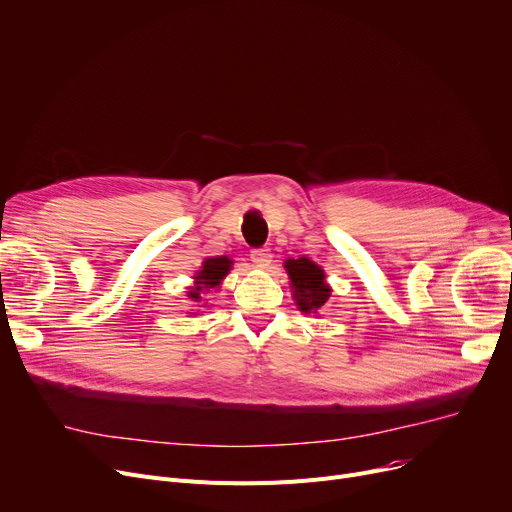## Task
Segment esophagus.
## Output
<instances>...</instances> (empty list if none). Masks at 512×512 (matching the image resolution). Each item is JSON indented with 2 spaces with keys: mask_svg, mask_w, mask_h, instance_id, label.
<instances>
[{
  "mask_svg": "<svg viewBox=\"0 0 512 512\" xmlns=\"http://www.w3.org/2000/svg\"><path fill=\"white\" fill-rule=\"evenodd\" d=\"M251 261L257 265V267H267L272 263V251L267 247H259V249H253L251 251Z\"/></svg>",
  "mask_w": 512,
  "mask_h": 512,
  "instance_id": "obj_1",
  "label": "esophagus"
}]
</instances>
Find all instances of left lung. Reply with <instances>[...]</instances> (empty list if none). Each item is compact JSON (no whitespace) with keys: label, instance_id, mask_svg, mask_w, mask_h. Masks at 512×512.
Segmentation results:
<instances>
[{"label":"left lung","instance_id":"left-lung-1","mask_svg":"<svg viewBox=\"0 0 512 512\" xmlns=\"http://www.w3.org/2000/svg\"><path fill=\"white\" fill-rule=\"evenodd\" d=\"M284 267L290 276L294 299H297L301 311H315L328 301L330 288L324 282V270L319 265H315L307 257H301L288 259Z\"/></svg>","mask_w":512,"mask_h":512}]
</instances>
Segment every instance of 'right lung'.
I'll return each instance as SVG.
<instances>
[{
	"mask_svg": "<svg viewBox=\"0 0 512 512\" xmlns=\"http://www.w3.org/2000/svg\"><path fill=\"white\" fill-rule=\"evenodd\" d=\"M232 261L228 257H209L203 261V270L195 276L197 288L188 292L191 299H201V292H207L215 286H220V280L230 272Z\"/></svg>",
	"mask_w": 512,
	"mask_h": 512,
	"instance_id": "right-lung-1",
	"label": "right lung"
}]
</instances>
